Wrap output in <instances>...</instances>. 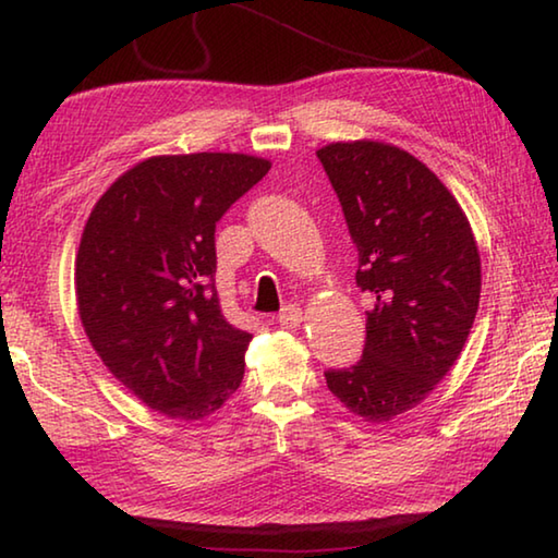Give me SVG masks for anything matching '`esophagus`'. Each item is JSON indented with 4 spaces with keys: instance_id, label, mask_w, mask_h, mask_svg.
I'll return each mask as SVG.
<instances>
[{
    "instance_id": "34e87169",
    "label": "esophagus",
    "mask_w": 558,
    "mask_h": 558,
    "mask_svg": "<svg viewBox=\"0 0 558 558\" xmlns=\"http://www.w3.org/2000/svg\"><path fill=\"white\" fill-rule=\"evenodd\" d=\"M278 323H280L282 327H288V329L300 327V323H302V310H300V305H292V302H288V305L280 310Z\"/></svg>"
}]
</instances>
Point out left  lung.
I'll return each mask as SVG.
<instances>
[{
	"instance_id": "1",
	"label": "left lung",
	"mask_w": 558,
	"mask_h": 558,
	"mask_svg": "<svg viewBox=\"0 0 558 558\" xmlns=\"http://www.w3.org/2000/svg\"><path fill=\"white\" fill-rule=\"evenodd\" d=\"M317 159L372 292L362 359L327 369V389L366 421H389L436 389L460 356L480 305L475 235L446 184L403 149L332 143Z\"/></svg>"
}]
</instances>
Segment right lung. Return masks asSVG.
Returning <instances> with one entry per match:
<instances>
[{
	"label": "right lung",
	"instance_id": "1",
	"mask_svg": "<svg viewBox=\"0 0 558 558\" xmlns=\"http://www.w3.org/2000/svg\"><path fill=\"white\" fill-rule=\"evenodd\" d=\"M268 169L235 153L149 157L112 182L83 229L75 298L90 344L169 418L199 421L241 386L251 335L221 315L214 233Z\"/></svg>",
	"mask_w": 558,
	"mask_h": 558
}]
</instances>
